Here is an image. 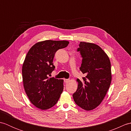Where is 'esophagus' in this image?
<instances>
[{"mask_svg":"<svg viewBox=\"0 0 131 131\" xmlns=\"http://www.w3.org/2000/svg\"><path fill=\"white\" fill-rule=\"evenodd\" d=\"M69 81H70V80L68 79H64V82H65V83H68Z\"/></svg>","mask_w":131,"mask_h":131,"instance_id":"1","label":"esophagus"}]
</instances>
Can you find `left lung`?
Listing matches in <instances>:
<instances>
[{"mask_svg":"<svg viewBox=\"0 0 131 131\" xmlns=\"http://www.w3.org/2000/svg\"><path fill=\"white\" fill-rule=\"evenodd\" d=\"M77 51L82 61L80 70L85 77L73 94L76 104L83 109L92 110L101 104L112 82L111 63L106 53L97 44L81 41Z\"/></svg>","mask_w":131,"mask_h":131,"instance_id":"8db88e82","label":"left lung"}]
</instances>
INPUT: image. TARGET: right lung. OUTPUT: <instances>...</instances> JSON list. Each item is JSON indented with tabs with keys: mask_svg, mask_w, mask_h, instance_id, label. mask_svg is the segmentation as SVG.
Masks as SVG:
<instances>
[{
	"mask_svg": "<svg viewBox=\"0 0 131 131\" xmlns=\"http://www.w3.org/2000/svg\"><path fill=\"white\" fill-rule=\"evenodd\" d=\"M69 43L66 40L40 41L26 56L22 69L24 87L30 102L41 110L53 106L62 92L63 80L48 76L54 70L53 60L55 53Z\"/></svg>",
	"mask_w": 131,
	"mask_h": 131,
	"instance_id": "obj_1",
	"label": "right lung"
}]
</instances>
